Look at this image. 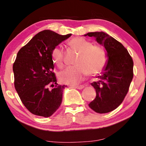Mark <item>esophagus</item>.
<instances>
[{
  "mask_svg": "<svg viewBox=\"0 0 146 146\" xmlns=\"http://www.w3.org/2000/svg\"><path fill=\"white\" fill-rule=\"evenodd\" d=\"M73 88H76V89H79V90H82V89H83L84 88V86H83V85L75 86H73Z\"/></svg>",
  "mask_w": 146,
  "mask_h": 146,
  "instance_id": "1",
  "label": "esophagus"
}]
</instances>
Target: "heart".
Instances as JSON below:
<instances>
[{
  "instance_id": "1",
  "label": "heart",
  "mask_w": 146,
  "mask_h": 146,
  "mask_svg": "<svg viewBox=\"0 0 146 146\" xmlns=\"http://www.w3.org/2000/svg\"><path fill=\"white\" fill-rule=\"evenodd\" d=\"M68 45L79 55L75 61L76 65L66 68L60 74L59 79L62 83L75 85L84 80L88 74L95 76L103 71L108 61L107 52L103 47L93 45L92 41L83 37L72 38ZM51 56L58 67H64V54L60 47H54Z\"/></svg>"
}]
</instances>
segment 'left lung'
<instances>
[{"instance_id": "1", "label": "left lung", "mask_w": 146, "mask_h": 146, "mask_svg": "<svg viewBox=\"0 0 146 146\" xmlns=\"http://www.w3.org/2000/svg\"><path fill=\"white\" fill-rule=\"evenodd\" d=\"M85 36H94L105 47L108 64L99 80L91 85L96 90V98L89 103L93 111L105 113L115 110L129 91L133 78V61L122 43L103 32L88 33Z\"/></svg>"}]
</instances>
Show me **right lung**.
I'll list each match as a JSON object with an SVG mask.
<instances>
[{"mask_svg": "<svg viewBox=\"0 0 146 146\" xmlns=\"http://www.w3.org/2000/svg\"><path fill=\"white\" fill-rule=\"evenodd\" d=\"M71 36L45 30L17 52L13 65L14 86L23 104L34 115L50 117L61 105L66 86L57 84L51 54Z\"/></svg>", "mask_w": 146, "mask_h": 146, "instance_id": "obj_1", "label": "right lung"}]
</instances>
